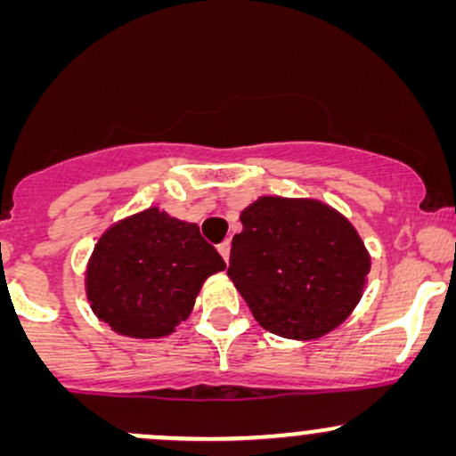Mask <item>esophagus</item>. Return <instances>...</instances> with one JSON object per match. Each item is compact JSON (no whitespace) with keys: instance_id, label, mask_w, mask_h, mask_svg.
<instances>
[{"instance_id":"obj_1","label":"esophagus","mask_w":456,"mask_h":456,"mask_svg":"<svg viewBox=\"0 0 456 456\" xmlns=\"http://www.w3.org/2000/svg\"><path fill=\"white\" fill-rule=\"evenodd\" d=\"M218 253L223 255L224 261H229V253H232V242H229V240H224V242L218 244Z\"/></svg>"}]
</instances>
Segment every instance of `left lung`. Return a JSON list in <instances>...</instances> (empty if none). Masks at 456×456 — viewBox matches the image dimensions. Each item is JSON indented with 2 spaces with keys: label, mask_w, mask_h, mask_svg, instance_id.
Masks as SVG:
<instances>
[{
  "label": "left lung",
  "mask_w": 456,
  "mask_h": 456,
  "mask_svg": "<svg viewBox=\"0 0 456 456\" xmlns=\"http://www.w3.org/2000/svg\"><path fill=\"white\" fill-rule=\"evenodd\" d=\"M240 221L227 274L261 328L308 341L347 319L370 270L347 218L313 199L261 197Z\"/></svg>",
  "instance_id": "left-lung-1"
}]
</instances>
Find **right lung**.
Returning a JSON list of instances; mask_svg holds the SVG:
<instances>
[{"label": "right lung", "mask_w": 456, "mask_h": 456, "mask_svg": "<svg viewBox=\"0 0 456 456\" xmlns=\"http://www.w3.org/2000/svg\"><path fill=\"white\" fill-rule=\"evenodd\" d=\"M224 261L199 227L156 208L113 224L87 265L98 319L133 338L167 337L191 315L201 282Z\"/></svg>", "instance_id": "right-lung-1"}]
</instances>
